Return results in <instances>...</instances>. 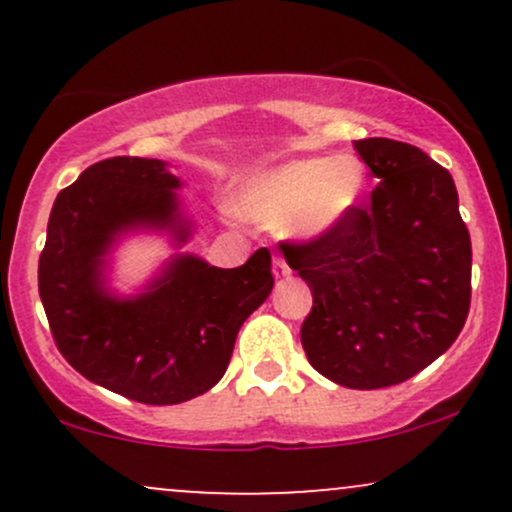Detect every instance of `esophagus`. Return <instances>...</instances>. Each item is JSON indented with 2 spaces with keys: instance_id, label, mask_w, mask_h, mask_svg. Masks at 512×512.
I'll list each match as a JSON object with an SVG mask.
<instances>
[{
  "instance_id": "obj_1",
  "label": "esophagus",
  "mask_w": 512,
  "mask_h": 512,
  "mask_svg": "<svg viewBox=\"0 0 512 512\" xmlns=\"http://www.w3.org/2000/svg\"><path fill=\"white\" fill-rule=\"evenodd\" d=\"M272 274H274V279H286V276L291 274L289 264L284 262V257H279V255L274 257V262H272Z\"/></svg>"
}]
</instances>
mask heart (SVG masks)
Returning a JSON list of instances; mask_svg holds the SVG:
<instances>
[{
  "mask_svg": "<svg viewBox=\"0 0 512 512\" xmlns=\"http://www.w3.org/2000/svg\"><path fill=\"white\" fill-rule=\"evenodd\" d=\"M363 170L354 158H296L257 178L240 197V214L293 240L327 236L356 209Z\"/></svg>",
  "mask_w": 512,
  "mask_h": 512,
  "instance_id": "heart-1",
  "label": "heart"
}]
</instances>
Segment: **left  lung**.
<instances>
[{
  "label": "left lung",
  "instance_id": "1",
  "mask_svg": "<svg viewBox=\"0 0 512 512\" xmlns=\"http://www.w3.org/2000/svg\"><path fill=\"white\" fill-rule=\"evenodd\" d=\"M378 187L327 236L284 243L310 286L301 327L310 366L351 390L404 383L462 332L472 298V240L452 175L416 146L354 142Z\"/></svg>",
  "mask_w": 512,
  "mask_h": 512
}]
</instances>
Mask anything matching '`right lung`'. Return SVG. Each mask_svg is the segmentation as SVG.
Listing matches in <instances>:
<instances>
[{
  "instance_id": "1",
  "label": "right lung",
  "mask_w": 512,
  "mask_h": 512,
  "mask_svg": "<svg viewBox=\"0 0 512 512\" xmlns=\"http://www.w3.org/2000/svg\"><path fill=\"white\" fill-rule=\"evenodd\" d=\"M182 182L158 158L93 163L57 195L38 262V291L57 349L86 380L142 404H180L226 373L243 322L272 293V255L211 267L175 252L132 296L110 286L113 252L132 233L192 236Z\"/></svg>"
}]
</instances>
